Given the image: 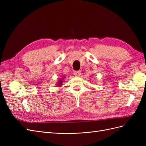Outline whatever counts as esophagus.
Wrapping results in <instances>:
<instances>
[{"instance_id":"1","label":"esophagus","mask_w":146,"mask_h":146,"mask_svg":"<svg viewBox=\"0 0 146 146\" xmlns=\"http://www.w3.org/2000/svg\"><path fill=\"white\" fill-rule=\"evenodd\" d=\"M74 74L76 76H80L81 75V71L80 70H76V71H74Z\"/></svg>"}]
</instances>
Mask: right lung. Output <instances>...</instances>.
I'll use <instances>...</instances> for the list:
<instances>
[{"label":"right lung","instance_id":"right-lung-1","mask_svg":"<svg viewBox=\"0 0 146 146\" xmlns=\"http://www.w3.org/2000/svg\"><path fill=\"white\" fill-rule=\"evenodd\" d=\"M65 77H64L63 78H64ZM63 78H60V80H59V81H58V83L56 84V85L57 86H61V85H62V83H63Z\"/></svg>","mask_w":146,"mask_h":146}]
</instances>
